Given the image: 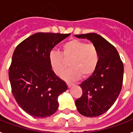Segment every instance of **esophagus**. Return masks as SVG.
Segmentation results:
<instances>
[{
	"instance_id": "1",
	"label": "esophagus",
	"mask_w": 133,
	"mask_h": 133,
	"mask_svg": "<svg viewBox=\"0 0 133 133\" xmlns=\"http://www.w3.org/2000/svg\"><path fill=\"white\" fill-rule=\"evenodd\" d=\"M67 84H68V88H70V87H72V86H74L73 84H70V83H67Z\"/></svg>"
}]
</instances>
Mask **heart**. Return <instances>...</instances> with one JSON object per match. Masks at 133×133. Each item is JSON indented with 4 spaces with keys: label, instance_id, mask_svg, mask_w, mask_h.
Listing matches in <instances>:
<instances>
[{
    "label": "heart",
    "instance_id": "obj_1",
    "mask_svg": "<svg viewBox=\"0 0 133 133\" xmlns=\"http://www.w3.org/2000/svg\"><path fill=\"white\" fill-rule=\"evenodd\" d=\"M70 59L69 65L71 68L63 78L68 82H75L82 75L86 77L94 73L99 62V53L94 44L73 39L63 44L61 53L51 51L49 56L51 66L58 76L63 74L68 67L65 61Z\"/></svg>",
    "mask_w": 133,
    "mask_h": 133
}]
</instances>
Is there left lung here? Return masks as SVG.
<instances>
[{
    "instance_id": "left-lung-1",
    "label": "left lung",
    "mask_w": 133,
    "mask_h": 133,
    "mask_svg": "<svg viewBox=\"0 0 133 133\" xmlns=\"http://www.w3.org/2000/svg\"><path fill=\"white\" fill-rule=\"evenodd\" d=\"M75 36L91 40L99 53L98 66L79 84L82 95L75 101L82 115L96 117L105 113L118 98L123 84V64L116 48L100 35L91 33Z\"/></svg>"
}]
</instances>
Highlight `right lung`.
Masks as SVG:
<instances>
[{
	"label": "right lung",
	"mask_w": 133,
	"mask_h": 133,
	"mask_svg": "<svg viewBox=\"0 0 133 133\" xmlns=\"http://www.w3.org/2000/svg\"><path fill=\"white\" fill-rule=\"evenodd\" d=\"M70 35L37 33L17 45L9 68L12 92L17 104L35 118L55 113L58 97L68 89L51 69L49 56L52 49Z\"/></svg>",
	"instance_id": "1"
}]
</instances>
